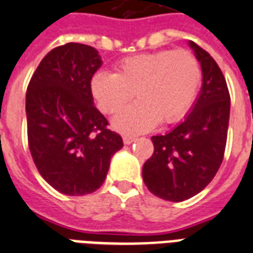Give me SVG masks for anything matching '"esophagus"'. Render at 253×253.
Wrapping results in <instances>:
<instances>
[{
	"mask_svg": "<svg viewBox=\"0 0 253 253\" xmlns=\"http://www.w3.org/2000/svg\"><path fill=\"white\" fill-rule=\"evenodd\" d=\"M136 142V138L135 136H128V135H125L123 136V143L125 144H131V143Z\"/></svg>",
	"mask_w": 253,
	"mask_h": 253,
	"instance_id": "34e87169",
	"label": "esophagus"
}]
</instances>
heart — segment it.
<instances>
[{"mask_svg": "<svg viewBox=\"0 0 253 253\" xmlns=\"http://www.w3.org/2000/svg\"><path fill=\"white\" fill-rule=\"evenodd\" d=\"M202 83L198 59L188 49H162L125 57L115 73L99 71L90 91L105 114H115L134 98L139 101L113 119L122 134H140L178 122L194 102Z\"/></svg>", "mask_w": 253, "mask_h": 253, "instance_id": "obj_1", "label": "heart"}]
</instances>
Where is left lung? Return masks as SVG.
<instances>
[{"label":"left lung","instance_id":"1","mask_svg":"<svg viewBox=\"0 0 253 253\" xmlns=\"http://www.w3.org/2000/svg\"><path fill=\"white\" fill-rule=\"evenodd\" d=\"M202 68V87L192 111L166 135L152 136L154 154L143 166L151 193L181 202L204 190L218 172L226 150L230 93L216 61L189 42Z\"/></svg>","mask_w":253,"mask_h":253}]
</instances>
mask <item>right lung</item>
<instances>
[{
	"label": "right lung",
	"mask_w": 253,
	"mask_h": 253,
	"mask_svg": "<svg viewBox=\"0 0 253 253\" xmlns=\"http://www.w3.org/2000/svg\"><path fill=\"white\" fill-rule=\"evenodd\" d=\"M102 60L81 43L51 49L27 86V139L41 176L57 192L84 196L103 184L121 135L93 102L90 80Z\"/></svg>",
	"instance_id": "right-lung-1"
}]
</instances>
